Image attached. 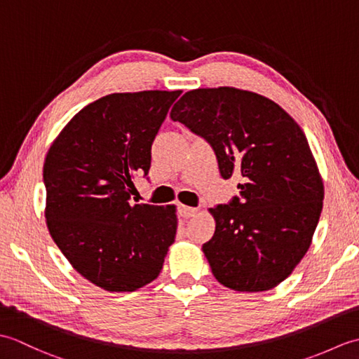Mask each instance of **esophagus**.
Returning <instances> with one entry per match:
<instances>
[{
    "label": "esophagus",
    "instance_id": "34e87169",
    "mask_svg": "<svg viewBox=\"0 0 359 359\" xmlns=\"http://www.w3.org/2000/svg\"><path fill=\"white\" fill-rule=\"evenodd\" d=\"M180 216L189 219V217H194L197 215V208H191V207H185V205H182L180 207Z\"/></svg>",
    "mask_w": 359,
    "mask_h": 359
}]
</instances>
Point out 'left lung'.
<instances>
[{
    "label": "left lung",
    "instance_id": "8db88e82",
    "mask_svg": "<svg viewBox=\"0 0 359 359\" xmlns=\"http://www.w3.org/2000/svg\"><path fill=\"white\" fill-rule=\"evenodd\" d=\"M171 118L211 144L224 179H242L239 197L210 208L216 230L202 250L215 278L236 292L279 285L323 211V177L301 126L270 98L230 86L188 90Z\"/></svg>",
    "mask_w": 359,
    "mask_h": 359
}]
</instances>
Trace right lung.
Returning a JSON list of instances; mask_svg holds the SVG:
<instances>
[{
  "label": "right lung",
  "mask_w": 359,
  "mask_h": 359,
  "mask_svg": "<svg viewBox=\"0 0 359 359\" xmlns=\"http://www.w3.org/2000/svg\"><path fill=\"white\" fill-rule=\"evenodd\" d=\"M182 90L109 94L75 114L46 154V224L83 278L106 292L154 280L175 239L174 205L129 203Z\"/></svg>",
  "instance_id": "right-lung-1"
}]
</instances>
